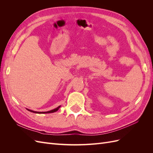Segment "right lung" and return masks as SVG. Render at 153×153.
<instances>
[{
  "label": "right lung",
  "mask_w": 153,
  "mask_h": 153,
  "mask_svg": "<svg viewBox=\"0 0 153 153\" xmlns=\"http://www.w3.org/2000/svg\"><path fill=\"white\" fill-rule=\"evenodd\" d=\"M60 106H58V107H57L56 108H55V109H53V110L48 111V112H34V111H32V110H29V109H27V110H28L29 111H30V112H34V113H38V114H48V113H53V112H56V111H57V110H59V108H60Z\"/></svg>",
  "instance_id": "add662e5"
}]
</instances>
